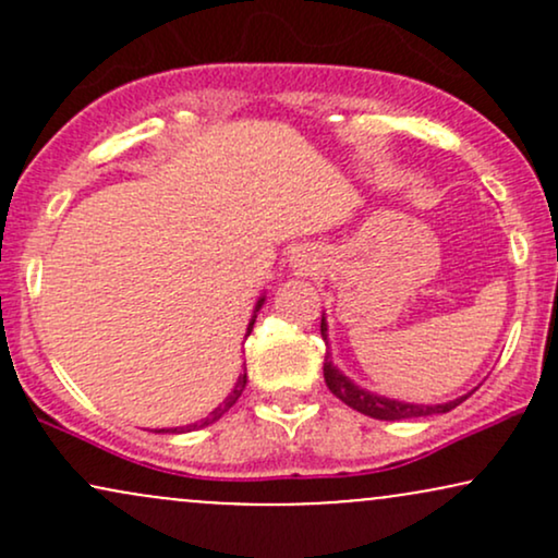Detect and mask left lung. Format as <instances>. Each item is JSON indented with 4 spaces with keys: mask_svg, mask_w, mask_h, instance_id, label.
Wrapping results in <instances>:
<instances>
[{
    "mask_svg": "<svg viewBox=\"0 0 558 558\" xmlns=\"http://www.w3.org/2000/svg\"><path fill=\"white\" fill-rule=\"evenodd\" d=\"M319 332H323V338L328 341V323H319ZM323 373H325V383H328L330 393L336 396V399H341L345 407L356 409V412L367 414V417L373 420H388V422H396V420H412V417H430V414H444V412H451L453 407H459L466 396L462 399H453L448 403H435V407H425V403H407V401H396V399H386V396H377V393H369V390H364L360 386H354V383L345 377L341 369L332 367L330 362V354H325V364H323Z\"/></svg>",
    "mask_w": 558,
    "mask_h": 558,
    "instance_id": "obj_1",
    "label": "left lung"
}]
</instances>
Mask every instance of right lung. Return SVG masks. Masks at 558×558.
Instances as JSON below:
<instances>
[{
	"label": "right lung",
	"mask_w": 558,
	"mask_h": 558,
	"mask_svg": "<svg viewBox=\"0 0 558 558\" xmlns=\"http://www.w3.org/2000/svg\"><path fill=\"white\" fill-rule=\"evenodd\" d=\"M262 301L265 299H259L257 301V306H254V317H252V323H248V328H246V332H252V328H254V319H257V312H259V306H262ZM243 388H246V373H243L241 377H239V383H235V388L230 390L228 393V399L220 403V407L215 409V412H209V417H204V420H198V422H194V425H185V427H170V430H157V433H191V430H198V427H207V425H213V422H217L222 417V414L228 412L230 407H233L235 401H239V396L243 393Z\"/></svg>",
	"instance_id": "right-lung-1"
}]
</instances>
